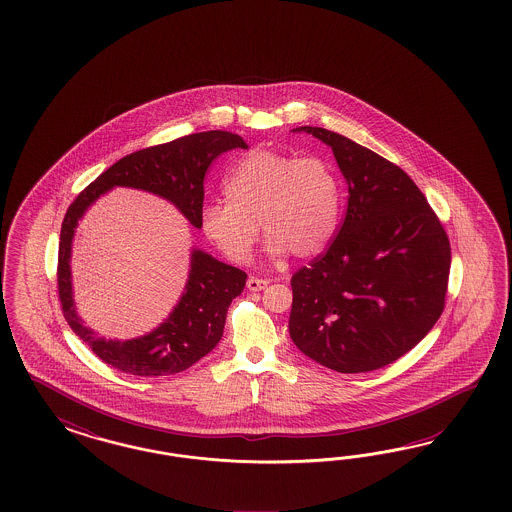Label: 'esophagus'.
I'll return each instance as SVG.
<instances>
[{
  "instance_id": "34e87169",
  "label": "esophagus",
  "mask_w": 512,
  "mask_h": 512,
  "mask_svg": "<svg viewBox=\"0 0 512 512\" xmlns=\"http://www.w3.org/2000/svg\"><path fill=\"white\" fill-rule=\"evenodd\" d=\"M268 285V279L261 278H249L248 279V289L249 291H253V293H257V291H263L264 287Z\"/></svg>"
}]
</instances>
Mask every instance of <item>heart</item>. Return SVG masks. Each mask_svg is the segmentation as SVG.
<instances>
[{
  "label": "heart",
  "instance_id": "obj_1",
  "mask_svg": "<svg viewBox=\"0 0 512 512\" xmlns=\"http://www.w3.org/2000/svg\"><path fill=\"white\" fill-rule=\"evenodd\" d=\"M225 202L204 206V236L233 263H248L257 223L272 259L291 251L313 257L330 244L340 223L341 184L323 157L272 150L244 155L223 182Z\"/></svg>",
  "mask_w": 512,
  "mask_h": 512
}]
</instances>
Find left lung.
<instances>
[{"mask_svg":"<svg viewBox=\"0 0 512 512\" xmlns=\"http://www.w3.org/2000/svg\"><path fill=\"white\" fill-rule=\"evenodd\" d=\"M293 131L332 148L349 201L334 242L291 279V340L330 370H379L411 351L443 313L449 236L400 167L323 127Z\"/></svg>","mask_w":512,"mask_h":512,"instance_id":"1","label":"left lung"}]
</instances>
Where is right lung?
<instances>
[{
  "mask_svg": "<svg viewBox=\"0 0 512 512\" xmlns=\"http://www.w3.org/2000/svg\"><path fill=\"white\" fill-rule=\"evenodd\" d=\"M234 148L246 150L248 144L229 131L193 133L144 148L116 161L67 208L58 253V293L63 317L105 364L140 377L184 372L206 357L221 340L227 310L233 298L244 291L248 274L217 261L202 249H193L186 289L169 317L140 338L105 340L82 323L75 308L71 248L78 219L112 187H135L172 202L195 229H201L204 174L217 155Z\"/></svg>",
  "mask_w": 512,
  "mask_h": 512,
  "instance_id": "1",
  "label": "right lung"
}]
</instances>
